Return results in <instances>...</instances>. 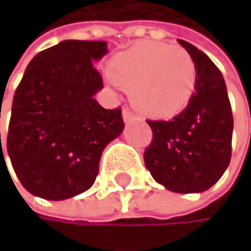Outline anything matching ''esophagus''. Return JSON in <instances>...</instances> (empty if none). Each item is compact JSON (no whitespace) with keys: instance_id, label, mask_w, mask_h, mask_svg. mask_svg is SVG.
I'll return each instance as SVG.
<instances>
[{"instance_id":"1","label":"esophagus","mask_w":251,"mask_h":251,"mask_svg":"<svg viewBox=\"0 0 251 251\" xmlns=\"http://www.w3.org/2000/svg\"><path fill=\"white\" fill-rule=\"evenodd\" d=\"M134 119H137V116H135L129 108H123V120H125V122H131V120H134Z\"/></svg>"}]
</instances>
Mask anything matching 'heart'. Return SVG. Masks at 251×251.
Returning <instances> with one entry per match:
<instances>
[{"mask_svg": "<svg viewBox=\"0 0 251 251\" xmlns=\"http://www.w3.org/2000/svg\"><path fill=\"white\" fill-rule=\"evenodd\" d=\"M111 78L131 92L143 114L169 119L190 103L196 89V64L176 45L144 42L117 54L110 64Z\"/></svg>", "mask_w": 251, "mask_h": 251, "instance_id": "1", "label": "heart"}]
</instances>
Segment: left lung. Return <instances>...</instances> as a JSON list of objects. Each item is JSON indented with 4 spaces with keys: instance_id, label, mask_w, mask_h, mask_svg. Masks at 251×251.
<instances>
[{
    "instance_id": "8db88e82",
    "label": "left lung",
    "mask_w": 251,
    "mask_h": 251,
    "mask_svg": "<svg viewBox=\"0 0 251 251\" xmlns=\"http://www.w3.org/2000/svg\"><path fill=\"white\" fill-rule=\"evenodd\" d=\"M196 64V89L187 108L172 120H148L152 141L144 164L173 193H201L223 176L232 155L233 116L226 84L211 58L177 40Z\"/></svg>"
}]
</instances>
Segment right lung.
Wrapping results in <instances>:
<instances>
[{
	"instance_id": "right-lung-1",
	"label": "right lung",
	"mask_w": 251,
	"mask_h": 251,
	"mask_svg": "<svg viewBox=\"0 0 251 251\" xmlns=\"http://www.w3.org/2000/svg\"><path fill=\"white\" fill-rule=\"evenodd\" d=\"M107 52L102 40H64L28 64L13 96L4 144L31 194L64 200L87 191L105 146L122 134V110H105L95 99L103 82L93 63ZM2 148L0 134L5 162Z\"/></svg>"
}]
</instances>
